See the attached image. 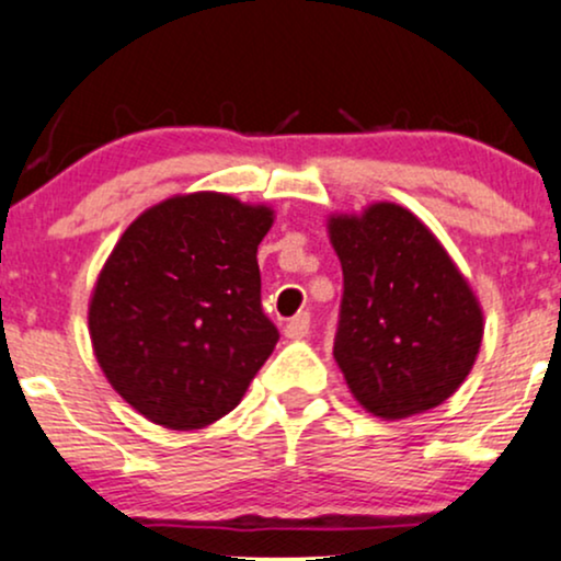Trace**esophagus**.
Segmentation results:
<instances>
[{"label":"esophagus","mask_w":561,"mask_h":561,"mask_svg":"<svg viewBox=\"0 0 561 561\" xmlns=\"http://www.w3.org/2000/svg\"><path fill=\"white\" fill-rule=\"evenodd\" d=\"M308 330H311V313H308V311H300L298 317H293L285 324V334H287L289 340L306 337Z\"/></svg>","instance_id":"34e87169"}]
</instances>
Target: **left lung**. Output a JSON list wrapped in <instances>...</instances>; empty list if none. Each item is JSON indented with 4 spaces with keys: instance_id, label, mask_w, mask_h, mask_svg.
<instances>
[{
    "instance_id": "obj_1",
    "label": "left lung",
    "mask_w": 561,
    "mask_h": 561,
    "mask_svg": "<svg viewBox=\"0 0 561 561\" xmlns=\"http://www.w3.org/2000/svg\"><path fill=\"white\" fill-rule=\"evenodd\" d=\"M330 237L343 266L334 362L347 388L382 420L435 409L480 351L482 311L467 279L401 205L334 216Z\"/></svg>"
}]
</instances>
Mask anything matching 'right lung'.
Instances as JSON below:
<instances>
[{
	"mask_svg": "<svg viewBox=\"0 0 561 561\" xmlns=\"http://www.w3.org/2000/svg\"><path fill=\"white\" fill-rule=\"evenodd\" d=\"M272 210L218 192L171 197L124 231L89 332L105 377L147 420L197 430L242 401L279 330L261 306Z\"/></svg>",
	"mask_w": 561,
	"mask_h": 561,
	"instance_id": "add662e5",
	"label": "right lung"
}]
</instances>
